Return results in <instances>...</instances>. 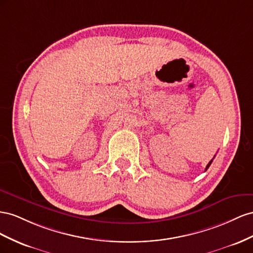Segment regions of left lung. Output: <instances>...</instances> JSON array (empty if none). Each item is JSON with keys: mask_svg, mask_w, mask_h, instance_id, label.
<instances>
[{"mask_svg": "<svg viewBox=\"0 0 253 253\" xmlns=\"http://www.w3.org/2000/svg\"><path fill=\"white\" fill-rule=\"evenodd\" d=\"M212 162H213V159H212V160H211L210 162H209V163H208V165H207V168H206V170H207V169H209V167H210V165H211V163H212Z\"/></svg>", "mask_w": 253, "mask_h": 253, "instance_id": "obj_1", "label": "left lung"}]
</instances>
